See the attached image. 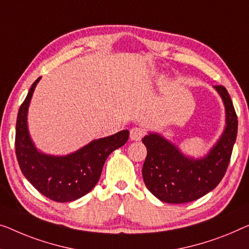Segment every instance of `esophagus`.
Masks as SVG:
<instances>
[{"label": "esophagus", "instance_id": "obj_1", "mask_svg": "<svg viewBox=\"0 0 249 249\" xmlns=\"http://www.w3.org/2000/svg\"><path fill=\"white\" fill-rule=\"evenodd\" d=\"M144 135H145V132L141 127H133L131 132H129V136H131V140L133 141H140Z\"/></svg>", "mask_w": 249, "mask_h": 249}]
</instances>
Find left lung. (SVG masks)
I'll return each mask as SVG.
<instances>
[{"label": "left lung", "mask_w": 249, "mask_h": 249, "mask_svg": "<svg viewBox=\"0 0 249 249\" xmlns=\"http://www.w3.org/2000/svg\"><path fill=\"white\" fill-rule=\"evenodd\" d=\"M226 107L224 133L205 159L192 160L158 134L142 140L147 154L142 174L146 188L158 199L168 203H185L213 190L224 178L231 162L238 128V120L227 89L214 86Z\"/></svg>", "instance_id": "1"}]
</instances>
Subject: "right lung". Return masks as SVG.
<instances>
[{
    "instance_id": "add662e5",
    "label": "right lung",
    "mask_w": 249,
    "mask_h": 249,
    "mask_svg": "<svg viewBox=\"0 0 249 249\" xmlns=\"http://www.w3.org/2000/svg\"><path fill=\"white\" fill-rule=\"evenodd\" d=\"M38 78L18 113L16 154L23 176L40 194L57 202H69L88 194L98 182L106 159L127 142L129 132L121 131L95 140L67 157H51L36 151L30 140L27 113Z\"/></svg>"
}]
</instances>
